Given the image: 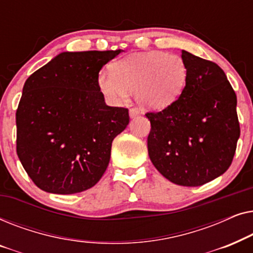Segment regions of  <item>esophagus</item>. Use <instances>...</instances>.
Listing matches in <instances>:
<instances>
[{
  "label": "esophagus",
  "instance_id": "obj_1",
  "mask_svg": "<svg viewBox=\"0 0 253 253\" xmlns=\"http://www.w3.org/2000/svg\"><path fill=\"white\" fill-rule=\"evenodd\" d=\"M129 115H130V119H134V117H137L138 115H139V110L136 108H131L129 110Z\"/></svg>",
  "mask_w": 253,
  "mask_h": 253
}]
</instances>
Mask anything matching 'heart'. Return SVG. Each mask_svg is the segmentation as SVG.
Returning a JSON list of instances; mask_svg holds the SVG:
<instances>
[{
    "mask_svg": "<svg viewBox=\"0 0 253 253\" xmlns=\"http://www.w3.org/2000/svg\"><path fill=\"white\" fill-rule=\"evenodd\" d=\"M112 73L101 71L98 75L96 84L101 94L110 102L120 103L133 92L138 105L148 110L172 105L188 81L185 61L160 50L127 55L112 64Z\"/></svg>",
    "mask_w": 253,
    "mask_h": 253,
    "instance_id": "b5f03b06",
    "label": "heart"
}]
</instances>
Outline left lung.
<instances>
[{
	"label": "left lung",
	"instance_id": "1",
	"mask_svg": "<svg viewBox=\"0 0 253 253\" xmlns=\"http://www.w3.org/2000/svg\"><path fill=\"white\" fill-rule=\"evenodd\" d=\"M188 68L184 91L162 112L147 113L148 155L172 183L199 186L229 168L240 138L237 99L222 69L182 50Z\"/></svg>",
	"mask_w": 253,
	"mask_h": 253
}]
</instances>
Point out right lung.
Returning a JSON list of instances; mask_svg holds the SVG:
<instances>
[{
  "label": "right lung",
  "instance_id": "1",
  "mask_svg": "<svg viewBox=\"0 0 253 253\" xmlns=\"http://www.w3.org/2000/svg\"><path fill=\"white\" fill-rule=\"evenodd\" d=\"M117 50L63 51L26 79L16 113L17 154L38 188L85 191L102 177L129 110L106 105L96 78Z\"/></svg>",
  "mask_w": 253,
  "mask_h": 253
}]
</instances>
